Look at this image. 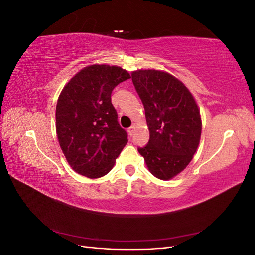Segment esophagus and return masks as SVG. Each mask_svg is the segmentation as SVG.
Instances as JSON below:
<instances>
[{
  "mask_svg": "<svg viewBox=\"0 0 255 255\" xmlns=\"http://www.w3.org/2000/svg\"><path fill=\"white\" fill-rule=\"evenodd\" d=\"M134 130H135V125H133L132 127H129V128H128V132L129 136H133V134H134Z\"/></svg>",
  "mask_w": 255,
  "mask_h": 255,
  "instance_id": "esophagus-1",
  "label": "esophagus"
}]
</instances>
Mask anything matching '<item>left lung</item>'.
<instances>
[{
  "label": "left lung",
  "instance_id": "left-lung-1",
  "mask_svg": "<svg viewBox=\"0 0 255 255\" xmlns=\"http://www.w3.org/2000/svg\"><path fill=\"white\" fill-rule=\"evenodd\" d=\"M132 81L144 107L148 144L138 148L150 172L168 181L183 171L197 151L202 122L194 97L173 75L138 70Z\"/></svg>",
  "mask_w": 255,
  "mask_h": 255
}]
</instances>
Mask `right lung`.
I'll return each instance as SVG.
<instances>
[{
  "label": "right lung",
  "instance_id": "add662e5",
  "mask_svg": "<svg viewBox=\"0 0 255 255\" xmlns=\"http://www.w3.org/2000/svg\"><path fill=\"white\" fill-rule=\"evenodd\" d=\"M130 79L117 66L84 68L64 87L56 105L59 145L75 172L98 179L111 171L128 142L118 122L112 92Z\"/></svg>",
  "mask_w": 255,
  "mask_h": 255
}]
</instances>
